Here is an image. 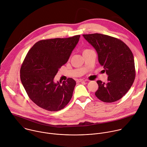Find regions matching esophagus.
<instances>
[{"label": "esophagus", "instance_id": "esophagus-1", "mask_svg": "<svg viewBox=\"0 0 147 147\" xmlns=\"http://www.w3.org/2000/svg\"><path fill=\"white\" fill-rule=\"evenodd\" d=\"M78 81H79V82H86L87 80L85 79H80L78 80Z\"/></svg>", "mask_w": 147, "mask_h": 147}]
</instances>
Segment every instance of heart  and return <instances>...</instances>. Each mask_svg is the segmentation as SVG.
<instances>
[{
  "label": "heart",
  "mask_w": 147,
  "mask_h": 147,
  "mask_svg": "<svg viewBox=\"0 0 147 147\" xmlns=\"http://www.w3.org/2000/svg\"><path fill=\"white\" fill-rule=\"evenodd\" d=\"M86 50H87V49H86Z\"/></svg>",
  "instance_id": "obj_1"
}]
</instances>
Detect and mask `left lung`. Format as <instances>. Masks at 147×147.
<instances>
[{
  "instance_id": "left-lung-1",
  "label": "left lung",
  "mask_w": 147,
  "mask_h": 147,
  "mask_svg": "<svg viewBox=\"0 0 147 147\" xmlns=\"http://www.w3.org/2000/svg\"><path fill=\"white\" fill-rule=\"evenodd\" d=\"M96 49L98 62L108 75V82L97 80L96 96L105 102L120 100L129 90L135 79L133 53L121 40L100 34L83 35Z\"/></svg>"
}]
</instances>
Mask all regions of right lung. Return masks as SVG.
I'll return each mask as SVG.
<instances>
[{
    "instance_id": "1",
    "label": "right lung",
    "mask_w": 147,
    "mask_h": 147,
    "mask_svg": "<svg viewBox=\"0 0 147 147\" xmlns=\"http://www.w3.org/2000/svg\"><path fill=\"white\" fill-rule=\"evenodd\" d=\"M80 35L54 38L36 42L28 52L20 69V78L30 98L39 107L49 111L63 109L69 102L76 82H54L59 69L68 60Z\"/></svg>"
}]
</instances>
